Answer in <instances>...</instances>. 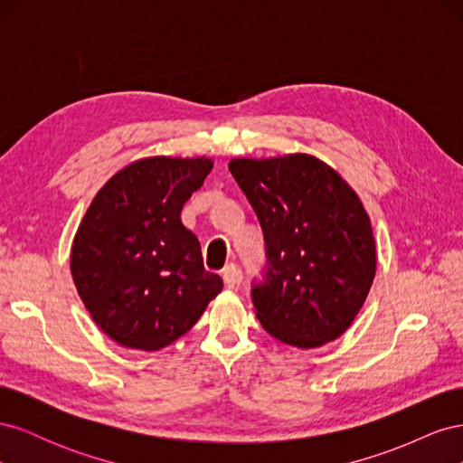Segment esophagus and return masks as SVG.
Here are the masks:
<instances>
[{"label":"esophagus","mask_w":463,"mask_h":463,"mask_svg":"<svg viewBox=\"0 0 463 463\" xmlns=\"http://www.w3.org/2000/svg\"><path fill=\"white\" fill-rule=\"evenodd\" d=\"M222 278H223V284H226V288H235L237 284H240L241 272H240V269H237V266L232 262V264L226 266V269L222 270Z\"/></svg>","instance_id":"esophagus-1"}]
</instances>
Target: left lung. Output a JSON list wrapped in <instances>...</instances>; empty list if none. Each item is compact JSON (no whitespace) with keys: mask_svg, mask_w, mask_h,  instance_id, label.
I'll list each match as a JSON object with an SVG mask.
<instances>
[{"mask_svg":"<svg viewBox=\"0 0 463 463\" xmlns=\"http://www.w3.org/2000/svg\"><path fill=\"white\" fill-rule=\"evenodd\" d=\"M264 233L250 298L262 328L301 349L332 342L367 299L376 250L355 191L309 154L230 162Z\"/></svg>","mask_w":463,"mask_h":463,"instance_id":"left-lung-1","label":"left lung"}]
</instances>
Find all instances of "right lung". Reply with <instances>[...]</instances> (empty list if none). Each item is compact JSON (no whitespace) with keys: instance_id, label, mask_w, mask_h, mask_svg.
<instances>
[{"instance_id":"obj_1","label":"right lung","mask_w":463,"mask_h":463,"mask_svg":"<svg viewBox=\"0 0 463 463\" xmlns=\"http://www.w3.org/2000/svg\"><path fill=\"white\" fill-rule=\"evenodd\" d=\"M213 170L208 158H145L98 191L71 249V274L111 340L154 352L193 328L222 278L206 272L181 208Z\"/></svg>"}]
</instances>
